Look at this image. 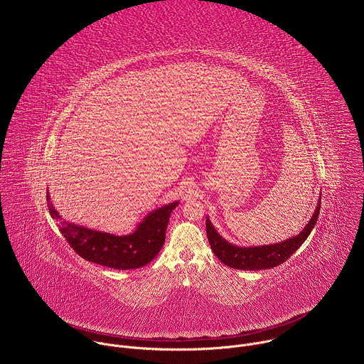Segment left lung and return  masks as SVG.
<instances>
[{
  "label": "left lung",
  "mask_w": 364,
  "mask_h": 364,
  "mask_svg": "<svg viewBox=\"0 0 364 364\" xmlns=\"http://www.w3.org/2000/svg\"><path fill=\"white\" fill-rule=\"evenodd\" d=\"M321 207V197L318 200V204L313 213V218L305 225L302 232L299 235L289 237L284 242L274 243V245H264V246H237L230 242H228L223 236L219 235V232L215 229L210 219H205V230H207V239H209L210 247L213 253L218 256V259L235 269L242 271H261V269H271L282 262L296 252V249L305 242L311 230L314 229Z\"/></svg>",
  "instance_id": "left-lung-1"
}]
</instances>
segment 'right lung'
<instances>
[{
  "label": "right lung",
  "mask_w": 364,
  "mask_h": 364,
  "mask_svg": "<svg viewBox=\"0 0 364 364\" xmlns=\"http://www.w3.org/2000/svg\"><path fill=\"white\" fill-rule=\"evenodd\" d=\"M47 204L50 216L59 223L62 235L79 256L102 267L127 271L145 267L159 255L166 240L170 215L178 201L149 212L132 233L122 236L66 222L50 203L48 193Z\"/></svg>",
  "instance_id": "right-lung-1"
}]
</instances>
